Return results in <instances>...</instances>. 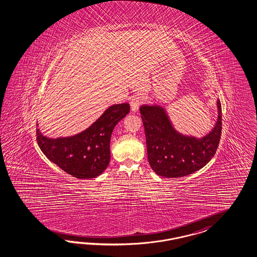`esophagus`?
Here are the masks:
<instances>
[{
    "label": "esophagus",
    "instance_id": "esophagus-1",
    "mask_svg": "<svg viewBox=\"0 0 257 257\" xmlns=\"http://www.w3.org/2000/svg\"><path fill=\"white\" fill-rule=\"evenodd\" d=\"M143 102H144V97L142 95H139V94L134 95L130 100V105H131L132 111L137 112L139 110V106L143 104Z\"/></svg>",
    "mask_w": 257,
    "mask_h": 257
}]
</instances>
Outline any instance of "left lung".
Instances as JSON below:
<instances>
[{"label": "left lung", "mask_w": 257, "mask_h": 257, "mask_svg": "<svg viewBox=\"0 0 257 257\" xmlns=\"http://www.w3.org/2000/svg\"><path fill=\"white\" fill-rule=\"evenodd\" d=\"M219 117L213 130L202 139L185 137L174 130L166 111L157 105H142L150 166L157 175L184 177L205 167L214 156L222 135V105L217 102Z\"/></svg>", "instance_id": "left-lung-1"}]
</instances>
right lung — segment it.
Instances as JSON below:
<instances>
[{
    "mask_svg": "<svg viewBox=\"0 0 257 257\" xmlns=\"http://www.w3.org/2000/svg\"><path fill=\"white\" fill-rule=\"evenodd\" d=\"M129 112L127 103L112 105L86 131L67 139H48L36 129L38 146L66 173L77 179L96 178L109 164L112 131Z\"/></svg>",
    "mask_w": 257,
    "mask_h": 257,
    "instance_id": "1",
    "label": "right lung"
}]
</instances>
